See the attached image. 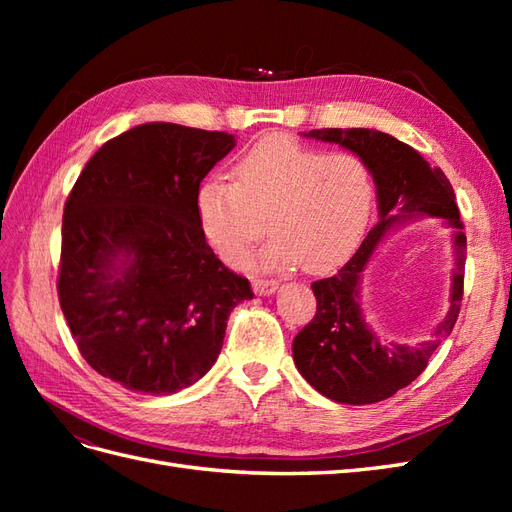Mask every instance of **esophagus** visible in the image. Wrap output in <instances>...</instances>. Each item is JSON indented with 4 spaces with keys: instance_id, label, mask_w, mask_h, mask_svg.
<instances>
[{
    "instance_id": "34e87169",
    "label": "esophagus",
    "mask_w": 512,
    "mask_h": 512,
    "mask_svg": "<svg viewBox=\"0 0 512 512\" xmlns=\"http://www.w3.org/2000/svg\"><path fill=\"white\" fill-rule=\"evenodd\" d=\"M277 284L275 280H254V292L256 294H262V297H267V294H273L277 290Z\"/></svg>"
}]
</instances>
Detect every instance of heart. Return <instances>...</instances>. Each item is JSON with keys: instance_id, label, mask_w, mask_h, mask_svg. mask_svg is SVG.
<instances>
[{"instance_id": "1", "label": "heart", "mask_w": 512, "mask_h": 512, "mask_svg": "<svg viewBox=\"0 0 512 512\" xmlns=\"http://www.w3.org/2000/svg\"><path fill=\"white\" fill-rule=\"evenodd\" d=\"M376 181L354 153H327L269 136L235 164V183L209 177L196 190V220L211 250L241 267L268 220L273 235L262 265L324 271L361 241Z\"/></svg>"}]
</instances>
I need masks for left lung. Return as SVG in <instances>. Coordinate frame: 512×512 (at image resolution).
<instances>
[{
  "label": "left lung",
  "mask_w": 512,
  "mask_h": 512,
  "mask_svg": "<svg viewBox=\"0 0 512 512\" xmlns=\"http://www.w3.org/2000/svg\"><path fill=\"white\" fill-rule=\"evenodd\" d=\"M305 136L342 145L367 162L376 181L380 220L342 269L312 284L316 316L294 337V365L324 397L352 406L376 404L421 376L431 354L455 327L466 271L463 222L453 185L442 168H431L421 153L395 136L367 128H322L309 130ZM416 214L442 217L452 226L456 269L447 318L427 343L406 347L384 343L368 327L360 307V273L385 232Z\"/></svg>",
  "instance_id": "left-lung-1"
}]
</instances>
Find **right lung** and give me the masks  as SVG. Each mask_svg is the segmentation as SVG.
Instances as JSON below:
<instances>
[{"label":"right lung","mask_w":512,"mask_h":512,"mask_svg":"<svg viewBox=\"0 0 512 512\" xmlns=\"http://www.w3.org/2000/svg\"><path fill=\"white\" fill-rule=\"evenodd\" d=\"M235 136L143 123L106 141L61 220L57 292L83 359L130 391L170 395L203 378L226 320L252 299L196 220V190Z\"/></svg>","instance_id":"right-lung-1"}]
</instances>
